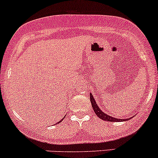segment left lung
<instances>
[{
	"label": "left lung",
	"mask_w": 158,
	"mask_h": 158,
	"mask_svg": "<svg viewBox=\"0 0 158 158\" xmlns=\"http://www.w3.org/2000/svg\"><path fill=\"white\" fill-rule=\"evenodd\" d=\"M90 102H91L92 107H93L94 112L95 113V114L98 116V118H100L101 119L104 120V121H109V122H123V121H127V120L131 119V117L129 118H124V119H120V118H114L112 117V116H109V115L107 114V113H104L102 110L100 109V107H98V105L97 104L96 102L93 98V94L90 93Z\"/></svg>",
	"instance_id": "8db88e82"
}]
</instances>
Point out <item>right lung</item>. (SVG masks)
<instances>
[{
    "mask_svg": "<svg viewBox=\"0 0 158 158\" xmlns=\"http://www.w3.org/2000/svg\"><path fill=\"white\" fill-rule=\"evenodd\" d=\"M63 119H62V120H63ZM62 120H60V122H58V123H60V122H62Z\"/></svg>",
    "mask_w": 158,
    "mask_h": 158,
    "instance_id": "obj_1",
    "label": "right lung"
}]
</instances>
